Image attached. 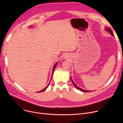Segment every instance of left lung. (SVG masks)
<instances>
[{"label":"left lung","mask_w":123,"mask_h":123,"mask_svg":"<svg viewBox=\"0 0 123 123\" xmlns=\"http://www.w3.org/2000/svg\"><path fill=\"white\" fill-rule=\"evenodd\" d=\"M106 30H107V31H108L109 32V33H111V34L112 35H113V36H114V34L113 33V32H112V31L109 28H107V27H106ZM71 81H72V83L73 84V85H74V86L77 88V89H78V90H80V91H83V92H88V91H88V90H84V89H81V88H79V87H78L74 83V82H73V81L72 80V79H71Z\"/></svg>","instance_id":"8db88e82"}]
</instances>
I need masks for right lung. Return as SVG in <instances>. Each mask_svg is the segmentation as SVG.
I'll return each instance as SVG.
<instances>
[{"instance_id": "right-lung-1", "label": "right lung", "mask_w": 123, "mask_h": 123, "mask_svg": "<svg viewBox=\"0 0 123 123\" xmlns=\"http://www.w3.org/2000/svg\"><path fill=\"white\" fill-rule=\"evenodd\" d=\"M57 64V63H56V64H55V65L54 66V67H53V71H52V75H53V72H54V69H55V67H56V65ZM52 79V78H51ZM49 84H50V83H49V84L47 85V86L45 88V89H44L43 90H41V91H39V92H38L37 93H39V92H43V91H45V90H46L47 88V87H48V86H49Z\"/></svg>"}]
</instances>
